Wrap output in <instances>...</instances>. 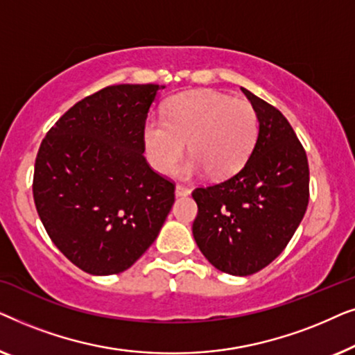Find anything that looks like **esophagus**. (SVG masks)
Wrapping results in <instances>:
<instances>
[{
    "label": "esophagus",
    "instance_id": "esophagus-1",
    "mask_svg": "<svg viewBox=\"0 0 355 355\" xmlns=\"http://www.w3.org/2000/svg\"><path fill=\"white\" fill-rule=\"evenodd\" d=\"M189 193H191V189L182 186V184H178V186H176V196L182 197V196H189Z\"/></svg>",
    "mask_w": 355,
    "mask_h": 355
}]
</instances>
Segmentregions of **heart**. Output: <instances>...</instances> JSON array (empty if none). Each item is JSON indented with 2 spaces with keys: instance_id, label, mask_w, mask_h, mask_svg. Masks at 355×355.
Returning a JSON list of instances; mask_svg holds the SVG:
<instances>
[{
  "instance_id": "1",
  "label": "heart",
  "mask_w": 355,
  "mask_h": 355,
  "mask_svg": "<svg viewBox=\"0 0 355 355\" xmlns=\"http://www.w3.org/2000/svg\"><path fill=\"white\" fill-rule=\"evenodd\" d=\"M257 139L259 116L250 101L215 90L173 95L163 118L150 116L144 128L147 158L159 173L171 171L187 142L191 158L179 169L182 176H232L247 163Z\"/></svg>"
}]
</instances>
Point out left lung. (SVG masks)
<instances>
[{
    "label": "left lung",
    "mask_w": 355,
    "mask_h": 355,
    "mask_svg": "<svg viewBox=\"0 0 355 355\" xmlns=\"http://www.w3.org/2000/svg\"><path fill=\"white\" fill-rule=\"evenodd\" d=\"M259 116V139L239 173L192 192V232L205 259L234 276L254 275L286 249L309 205V162L279 110L242 87Z\"/></svg>",
    "instance_id": "1"
}]
</instances>
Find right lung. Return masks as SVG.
I'll list each match as a JSON object with an SVG mask.
<instances>
[{
    "label": "right lung",
    "mask_w": 355,
    "mask_h": 355,
    "mask_svg": "<svg viewBox=\"0 0 355 355\" xmlns=\"http://www.w3.org/2000/svg\"><path fill=\"white\" fill-rule=\"evenodd\" d=\"M159 89L105 87L67 110L38 148V216L53 244L85 273L130 268L171 210L174 182L144 157L145 121Z\"/></svg>",
    "instance_id": "1"
}]
</instances>
